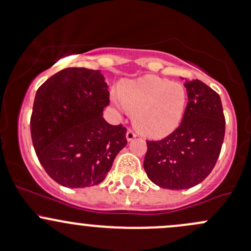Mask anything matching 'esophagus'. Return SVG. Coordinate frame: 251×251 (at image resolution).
<instances>
[{"instance_id": "esophagus-1", "label": "esophagus", "mask_w": 251, "mask_h": 251, "mask_svg": "<svg viewBox=\"0 0 251 251\" xmlns=\"http://www.w3.org/2000/svg\"><path fill=\"white\" fill-rule=\"evenodd\" d=\"M136 136H137V134H136V132H134L133 130H128L127 132H126V139H127L128 142L132 141L133 138H136Z\"/></svg>"}]
</instances>
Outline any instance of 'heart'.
<instances>
[{
    "instance_id": "1",
    "label": "heart",
    "mask_w": 251,
    "mask_h": 251,
    "mask_svg": "<svg viewBox=\"0 0 251 251\" xmlns=\"http://www.w3.org/2000/svg\"><path fill=\"white\" fill-rule=\"evenodd\" d=\"M113 101L132 113L133 124L139 133L161 138L180 125L188 103V92L180 83L144 75L123 81L119 96H113Z\"/></svg>"
}]
</instances>
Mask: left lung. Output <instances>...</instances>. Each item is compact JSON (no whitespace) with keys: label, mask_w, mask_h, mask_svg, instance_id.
I'll list each match as a JSON object with an SVG mask.
<instances>
[{"label":"left lung","mask_w":251,"mask_h":251,"mask_svg":"<svg viewBox=\"0 0 251 251\" xmlns=\"http://www.w3.org/2000/svg\"><path fill=\"white\" fill-rule=\"evenodd\" d=\"M184 85L189 102L180 125L166 138L147 141L144 170L163 189H189L204 180L214 168L225 136L220 96L199 79Z\"/></svg>","instance_id":"left-lung-1"}]
</instances>
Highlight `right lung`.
Wrapping results in <instances>:
<instances>
[{
	"label": "right lung",
	"instance_id": "obj_1",
	"mask_svg": "<svg viewBox=\"0 0 251 251\" xmlns=\"http://www.w3.org/2000/svg\"><path fill=\"white\" fill-rule=\"evenodd\" d=\"M109 91L100 71L65 68L36 92L31 137L39 162L66 188H86L104 180L127 144L126 127L104 120Z\"/></svg>",
	"mask_w": 251,
	"mask_h": 251
}]
</instances>
